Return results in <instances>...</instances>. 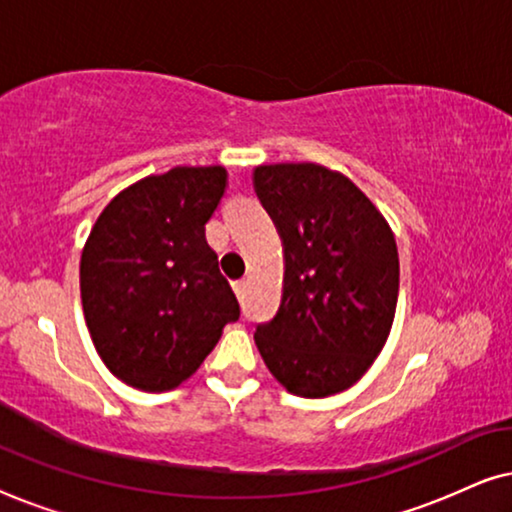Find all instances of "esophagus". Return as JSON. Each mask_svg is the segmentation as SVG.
Returning a JSON list of instances; mask_svg holds the SVG:
<instances>
[{"label":"esophagus","mask_w":512,"mask_h":512,"mask_svg":"<svg viewBox=\"0 0 512 512\" xmlns=\"http://www.w3.org/2000/svg\"><path fill=\"white\" fill-rule=\"evenodd\" d=\"M233 291H235L237 298H244V291H247V282H244V279H240V282H235L233 284Z\"/></svg>","instance_id":"34e87169"}]
</instances>
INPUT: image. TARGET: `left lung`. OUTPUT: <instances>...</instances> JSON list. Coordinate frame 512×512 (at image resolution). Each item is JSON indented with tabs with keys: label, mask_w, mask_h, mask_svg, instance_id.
<instances>
[{
	"label": "left lung",
	"mask_w": 512,
	"mask_h": 512,
	"mask_svg": "<svg viewBox=\"0 0 512 512\" xmlns=\"http://www.w3.org/2000/svg\"><path fill=\"white\" fill-rule=\"evenodd\" d=\"M254 188L284 249L282 303L256 328L258 352L291 394H340L373 366L394 324V233L352 179L324 165H258Z\"/></svg>",
	"instance_id": "8db88e82"
}]
</instances>
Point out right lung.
<instances>
[{"mask_svg": "<svg viewBox=\"0 0 512 512\" xmlns=\"http://www.w3.org/2000/svg\"><path fill=\"white\" fill-rule=\"evenodd\" d=\"M221 165L172 167L123 188L81 251V303L111 373L142 391L188 380L240 305L205 223L226 193Z\"/></svg>", "mask_w": 512, "mask_h": 512, "instance_id": "add662e5", "label": "right lung"}]
</instances>
